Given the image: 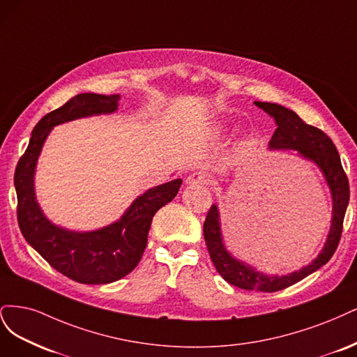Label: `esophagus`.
I'll return each mask as SVG.
<instances>
[{
	"mask_svg": "<svg viewBox=\"0 0 357 357\" xmlns=\"http://www.w3.org/2000/svg\"><path fill=\"white\" fill-rule=\"evenodd\" d=\"M187 183L188 185H206V183H209V175L202 170L192 172L187 178Z\"/></svg>",
	"mask_w": 357,
	"mask_h": 357,
	"instance_id": "1",
	"label": "esophagus"
}]
</instances>
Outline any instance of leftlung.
<instances>
[{
	"mask_svg": "<svg viewBox=\"0 0 357 357\" xmlns=\"http://www.w3.org/2000/svg\"><path fill=\"white\" fill-rule=\"evenodd\" d=\"M255 105L266 111L278 124V129L273 133L268 144L270 149H295L303 158L313 162L324 174L332 195V221L324 249L313 262H310L300 271H294L287 275L264 274L228 254L222 243L218 206L212 204L206 215L203 224L206 246H208L216 271L222 275L224 280L240 289L275 292L303 280L308 274L325 266L335 254L342 233L344 215L349 206L350 187L346 172L341 166L340 154L328 135L313 126L305 124L298 117V114L278 103L255 102Z\"/></svg>",
	"mask_w": 357,
	"mask_h": 357,
	"instance_id": "1",
	"label": "left lung"
}]
</instances>
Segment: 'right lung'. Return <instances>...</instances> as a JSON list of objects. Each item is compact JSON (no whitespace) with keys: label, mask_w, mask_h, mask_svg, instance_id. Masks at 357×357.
I'll list each match as a JSON object with an SVG mask.
<instances>
[{"label":"right lung","mask_w":357,"mask_h":357,"mask_svg":"<svg viewBox=\"0 0 357 357\" xmlns=\"http://www.w3.org/2000/svg\"><path fill=\"white\" fill-rule=\"evenodd\" d=\"M119 100V95L82 93L45 114L33 128L29 145L15 172L22 234L54 270L84 284L112 283L139 264L153 216L175 199L182 183V179H174L145 191L117 222L95 231H70L45 218L33 191V175L45 137L57 124L117 111Z\"/></svg>","instance_id":"obj_1"}]
</instances>
